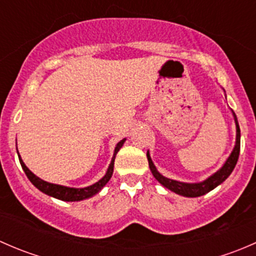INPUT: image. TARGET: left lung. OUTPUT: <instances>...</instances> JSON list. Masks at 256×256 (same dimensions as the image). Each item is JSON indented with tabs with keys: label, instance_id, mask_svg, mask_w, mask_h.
I'll return each instance as SVG.
<instances>
[{
	"label": "left lung",
	"instance_id": "1",
	"mask_svg": "<svg viewBox=\"0 0 256 256\" xmlns=\"http://www.w3.org/2000/svg\"><path fill=\"white\" fill-rule=\"evenodd\" d=\"M234 121H236V144H234V148L232 151V154H229V157L226 158V161L224 162L223 166L218 170L216 172H214L212 176L206 178L202 182H196V183H187V182H180V180H171V178L164 177V174H160L157 171L156 166L152 162L151 156H150V152L147 151V160H148V166L150 170H151L154 177L164 186L167 190H172L176 194L183 196V197H200V196L206 194V193L210 192L212 190H214L216 187H218L219 184L224 182L230 174L233 172L234 167H236V162H238L239 152H240V128L238 120H236V114L233 112Z\"/></svg>",
	"mask_w": 256,
	"mask_h": 256
}]
</instances>
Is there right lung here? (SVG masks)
<instances>
[{
	"instance_id": "1",
	"label": "right lung",
	"mask_w": 256,
	"mask_h": 256,
	"mask_svg": "<svg viewBox=\"0 0 256 256\" xmlns=\"http://www.w3.org/2000/svg\"><path fill=\"white\" fill-rule=\"evenodd\" d=\"M125 141L126 138H122V140H121L120 142H118V144L115 146L112 162H110L109 167H108V171L106 174H104V177H102V180H98V182H95L94 184L88 186V187H84V188L66 187V186L56 184V183H49L47 180H40V177L36 176V174H33L32 171H30V168L26 166L22 157H20V154H18V150H17V154H18V158H20V166H22L24 174H27L28 180H30V182H32V184L36 188H38L40 192H43L47 196H50V197L53 198H56V200H66V202H79V200H88V198H92V196L98 194V193L105 187V184L109 182L114 172V162H115L116 154H118V150L122 147V144H125Z\"/></svg>"
}]
</instances>
